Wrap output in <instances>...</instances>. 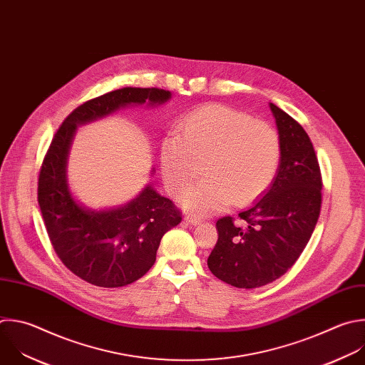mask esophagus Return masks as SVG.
<instances>
[{"label":"esophagus","mask_w":365,"mask_h":365,"mask_svg":"<svg viewBox=\"0 0 365 365\" xmlns=\"http://www.w3.org/2000/svg\"><path fill=\"white\" fill-rule=\"evenodd\" d=\"M185 220H186V222H189V223H192V225H197V223H200V217H199V216H196V215H193V213H187V215L185 216Z\"/></svg>","instance_id":"1"}]
</instances>
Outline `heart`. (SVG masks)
<instances>
[{
	"label": "heart",
	"instance_id": "1",
	"mask_svg": "<svg viewBox=\"0 0 365 365\" xmlns=\"http://www.w3.org/2000/svg\"><path fill=\"white\" fill-rule=\"evenodd\" d=\"M281 159V140L264 121L229 107L210 104L187 114L176 135L160 148L168 190L182 195L205 175L186 197L190 209L210 212L229 202L240 206L267 190Z\"/></svg>",
	"mask_w": 365,
	"mask_h": 365
}]
</instances>
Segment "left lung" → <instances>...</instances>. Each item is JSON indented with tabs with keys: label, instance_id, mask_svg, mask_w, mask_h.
Masks as SVG:
<instances>
[{
	"label": "left lung",
	"instance_id": "obj_1",
	"mask_svg": "<svg viewBox=\"0 0 365 365\" xmlns=\"http://www.w3.org/2000/svg\"><path fill=\"white\" fill-rule=\"evenodd\" d=\"M281 140V159L271 186L232 216L217 219V242L207 258L220 281L252 289L282 277L299 258L321 210L322 179L309 136L288 113L269 103Z\"/></svg>",
	"mask_w": 365,
	"mask_h": 365
}]
</instances>
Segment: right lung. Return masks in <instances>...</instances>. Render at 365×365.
Masks as SVG:
<instances>
[{
	"mask_svg": "<svg viewBox=\"0 0 365 365\" xmlns=\"http://www.w3.org/2000/svg\"><path fill=\"white\" fill-rule=\"evenodd\" d=\"M172 97L162 88L123 87L73 110L54 135L38 176V205L51 245L61 262L83 281L118 288L142 278L155 264L162 236L179 225L173 202L148 185L129 203L93 210L78 203L67 183V158L77 126L115 110L159 106Z\"/></svg>",
	"mask_w": 365,
	"mask_h": 365,
	"instance_id": "1",
	"label": "right lung"
}]
</instances>
